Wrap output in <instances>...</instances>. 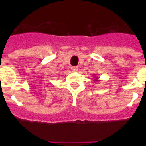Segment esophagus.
Instances as JSON below:
<instances>
[{"label":"esophagus","mask_w":146,"mask_h":146,"mask_svg":"<svg viewBox=\"0 0 146 146\" xmlns=\"http://www.w3.org/2000/svg\"><path fill=\"white\" fill-rule=\"evenodd\" d=\"M71 69H72V72H77V71H78V69H79V68H78L77 66H72Z\"/></svg>","instance_id":"esophagus-1"}]
</instances>
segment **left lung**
<instances>
[{"mask_svg": "<svg viewBox=\"0 0 146 146\" xmlns=\"http://www.w3.org/2000/svg\"><path fill=\"white\" fill-rule=\"evenodd\" d=\"M95 77V79H94V80H95V81H96V82H99V80H98V79H99V77Z\"/></svg>", "mask_w": 146, "mask_h": 146, "instance_id": "8db88e82", "label": "left lung"}]
</instances>
